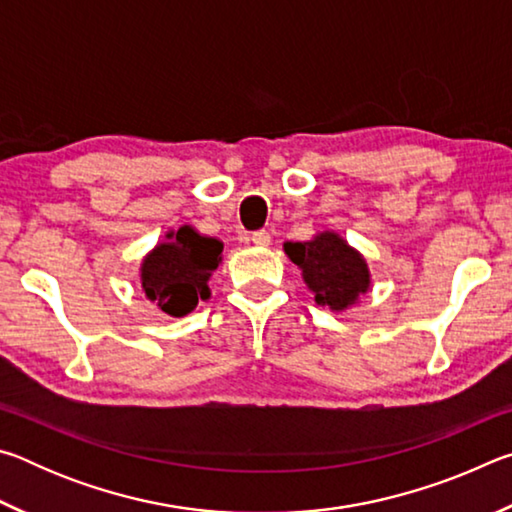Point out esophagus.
Returning <instances> with one entry per match:
<instances>
[{"instance_id":"esophagus-1","label":"esophagus","mask_w":512,"mask_h":512,"mask_svg":"<svg viewBox=\"0 0 512 512\" xmlns=\"http://www.w3.org/2000/svg\"><path fill=\"white\" fill-rule=\"evenodd\" d=\"M253 244L255 246H268V244H271V235H268V230H255L253 232Z\"/></svg>"}]
</instances>
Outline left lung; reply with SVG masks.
Segmentation results:
<instances>
[{
    "label": "left lung",
    "instance_id": "obj_1",
    "mask_svg": "<svg viewBox=\"0 0 512 512\" xmlns=\"http://www.w3.org/2000/svg\"><path fill=\"white\" fill-rule=\"evenodd\" d=\"M291 262L302 268L305 282L316 293L318 305L345 309L368 291V268L359 253L332 232H323L314 241H296L284 246Z\"/></svg>",
    "mask_w": 512,
    "mask_h": 512
}]
</instances>
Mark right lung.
Here are the masks:
<instances>
[{"mask_svg": "<svg viewBox=\"0 0 512 512\" xmlns=\"http://www.w3.org/2000/svg\"><path fill=\"white\" fill-rule=\"evenodd\" d=\"M169 244H160L142 264V289L146 298L158 302L169 316H185L198 300L210 298L212 271L221 262L223 244L201 237L189 225L169 235Z\"/></svg>", "mask_w": 512, "mask_h": 512, "instance_id": "1", "label": "right lung"}]
</instances>
